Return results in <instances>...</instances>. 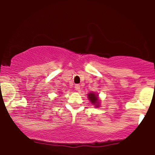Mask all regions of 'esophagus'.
<instances>
[{"instance_id": "34e87169", "label": "esophagus", "mask_w": 155, "mask_h": 155, "mask_svg": "<svg viewBox=\"0 0 155 155\" xmlns=\"http://www.w3.org/2000/svg\"><path fill=\"white\" fill-rule=\"evenodd\" d=\"M75 88H76V91H79L80 90V85H79V84H76V85H75Z\"/></svg>"}]
</instances>
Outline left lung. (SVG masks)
Here are the masks:
<instances>
[{
	"mask_svg": "<svg viewBox=\"0 0 155 155\" xmlns=\"http://www.w3.org/2000/svg\"><path fill=\"white\" fill-rule=\"evenodd\" d=\"M88 98L92 104H97V96L94 93L88 94Z\"/></svg>",
	"mask_w": 155,
	"mask_h": 155,
	"instance_id": "8db88e82",
	"label": "left lung"
}]
</instances>
